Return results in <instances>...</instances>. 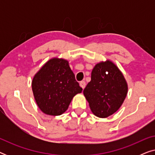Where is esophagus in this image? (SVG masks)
Here are the masks:
<instances>
[{"mask_svg":"<svg viewBox=\"0 0 155 155\" xmlns=\"http://www.w3.org/2000/svg\"><path fill=\"white\" fill-rule=\"evenodd\" d=\"M80 87H81L82 89H84V87H85V86H86L85 82H84V81H81V82H80Z\"/></svg>","mask_w":155,"mask_h":155,"instance_id":"esophagus-1","label":"esophagus"}]
</instances>
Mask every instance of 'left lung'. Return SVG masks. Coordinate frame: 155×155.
Returning <instances> with one entry per match:
<instances>
[{
	"label": "left lung",
	"mask_w": 155,
	"mask_h": 155,
	"mask_svg": "<svg viewBox=\"0 0 155 155\" xmlns=\"http://www.w3.org/2000/svg\"><path fill=\"white\" fill-rule=\"evenodd\" d=\"M128 92V84L116 65L110 61L95 65L91 81L83 94L91 111L99 118H107L115 113L124 103Z\"/></svg>",
	"instance_id": "obj_1"
}]
</instances>
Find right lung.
<instances>
[{
	"label": "right lung",
	"mask_w": 155,
	"mask_h": 155,
	"mask_svg": "<svg viewBox=\"0 0 155 155\" xmlns=\"http://www.w3.org/2000/svg\"><path fill=\"white\" fill-rule=\"evenodd\" d=\"M31 87L38 107L51 116L64 113L73 97L82 90L68 61L57 58L51 59L37 72Z\"/></svg>",
	"instance_id": "right-lung-1"
}]
</instances>
